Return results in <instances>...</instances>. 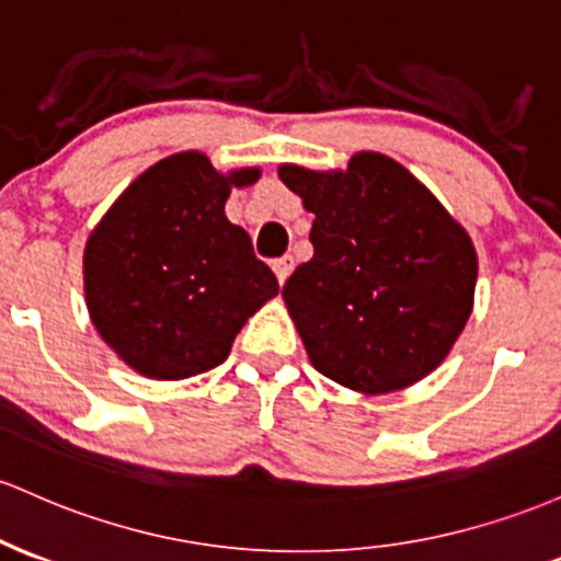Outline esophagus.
Returning <instances> with one entry per match:
<instances>
[{"instance_id":"1","label":"esophagus","mask_w":561,"mask_h":561,"mask_svg":"<svg viewBox=\"0 0 561 561\" xmlns=\"http://www.w3.org/2000/svg\"><path fill=\"white\" fill-rule=\"evenodd\" d=\"M293 255H282V257H276L274 261V274H276V279H279V285H285L287 282V276H290V271H293Z\"/></svg>"}]
</instances>
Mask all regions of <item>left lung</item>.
I'll return each instance as SVG.
<instances>
[{
    "label": "left lung",
    "mask_w": 561,
    "mask_h": 561,
    "mask_svg": "<svg viewBox=\"0 0 561 561\" xmlns=\"http://www.w3.org/2000/svg\"><path fill=\"white\" fill-rule=\"evenodd\" d=\"M279 178L313 213V257L282 290L311 365L359 393L434 373L473 309L469 231L378 151L354 153L346 170L279 164Z\"/></svg>",
    "instance_id": "obj_1"
}]
</instances>
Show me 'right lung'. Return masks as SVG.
<instances>
[{
  "mask_svg": "<svg viewBox=\"0 0 561 561\" xmlns=\"http://www.w3.org/2000/svg\"><path fill=\"white\" fill-rule=\"evenodd\" d=\"M257 168L220 172L202 151L159 159L119 194L84 244V304L111 351L153 380L226 362L244 322L279 293L242 226L231 188Z\"/></svg>",
  "mask_w": 561,
  "mask_h": 561,
  "instance_id": "add662e5",
  "label": "right lung"
}]
</instances>
